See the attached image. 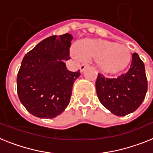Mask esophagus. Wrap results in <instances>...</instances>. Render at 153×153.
<instances>
[{
  "label": "esophagus",
  "instance_id": "1",
  "mask_svg": "<svg viewBox=\"0 0 153 153\" xmlns=\"http://www.w3.org/2000/svg\"><path fill=\"white\" fill-rule=\"evenodd\" d=\"M87 67H89V64H82L80 66V67H79V70H80V72L82 73L83 71V70H85L86 68H87Z\"/></svg>",
  "mask_w": 153,
  "mask_h": 153
}]
</instances>
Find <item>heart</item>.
Instances as JSON below:
<instances>
[{
	"mask_svg": "<svg viewBox=\"0 0 153 153\" xmlns=\"http://www.w3.org/2000/svg\"><path fill=\"white\" fill-rule=\"evenodd\" d=\"M77 59H95L97 68L107 75H117L123 72L131 62L130 51L118 43L101 39H85L78 44V51L72 50Z\"/></svg>",
	"mask_w": 153,
	"mask_h": 153,
	"instance_id": "obj_1",
	"label": "heart"
}]
</instances>
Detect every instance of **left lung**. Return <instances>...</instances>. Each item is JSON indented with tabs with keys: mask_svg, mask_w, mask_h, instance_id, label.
<instances>
[{
	"mask_svg": "<svg viewBox=\"0 0 153 153\" xmlns=\"http://www.w3.org/2000/svg\"><path fill=\"white\" fill-rule=\"evenodd\" d=\"M148 88L144 63L138 53L132 55L130 68L126 74L109 79L98 74L96 81L100 102L113 114L123 117L134 112L145 99Z\"/></svg>",
	"mask_w": 153,
	"mask_h": 153,
	"instance_id": "8db88e82",
	"label": "left lung"
}]
</instances>
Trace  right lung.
Masks as SVG:
<instances>
[{
  "label": "right lung",
  "mask_w": 153,
  "mask_h": 153,
  "mask_svg": "<svg viewBox=\"0 0 153 153\" xmlns=\"http://www.w3.org/2000/svg\"><path fill=\"white\" fill-rule=\"evenodd\" d=\"M73 36L70 33L49 36L24 56L17 77L21 103L30 113L52 119L68 106L75 80L80 76L67 70Z\"/></svg>",
  "instance_id": "1"
}]
</instances>
